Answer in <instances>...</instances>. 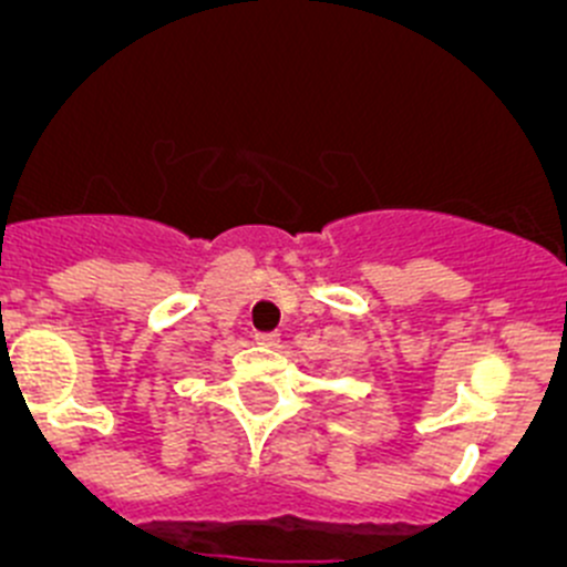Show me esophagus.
Instances as JSON below:
<instances>
[{"instance_id": "esophagus-1", "label": "esophagus", "mask_w": 567, "mask_h": 567, "mask_svg": "<svg viewBox=\"0 0 567 567\" xmlns=\"http://www.w3.org/2000/svg\"><path fill=\"white\" fill-rule=\"evenodd\" d=\"M255 342H257V346L274 348V346H279V334H277V331H257Z\"/></svg>"}]
</instances>
